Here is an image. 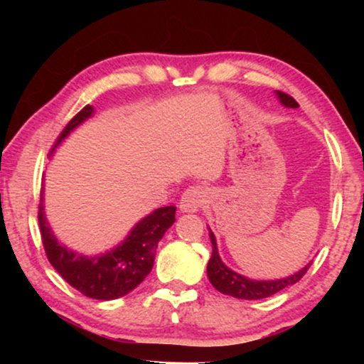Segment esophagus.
I'll list each match as a JSON object with an SVG mask.
<instances>
[{
    "label": "esophagus",
    "mask_w": 364,
    "mask_h": 364,
    "mask_svg": "<svg viewBox=\"0 0 364 364\" xmlns=\"http://www.w3.org/2000/svg\"><path fill=\"white\" fill-rule=\"evenodd\" d=\"M207 196H208V192L205 191V187H202V186L188 187L187 191L182 193L181 210L182 212H197L198 208L205 203Z\"/></svg>",
    "instance_id": "34e87169"
}]
</instances>
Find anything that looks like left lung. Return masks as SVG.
Returning a JSON list of instances; mask_svg holds the SVG:
<instances>
[{
    "mask_svg": "<svg viewBox=\"0 0 364 364\" xmlns=\"http://www.w3.org/2000/svg\"><path fill=\"white\" fill-rule=\"evenodd\" d=\"M277 94L278 97H280V101L285 104L287 107H298V102L291 96H288L287 92L277 91ZM210 240H212V257L207 265V275L212 285L215 287V290L223 293V295L242 298V300H260V298L275 295V293L283 290V288L300 282L303 275L308 272V268H310V265H306L303 270L295 273V275L282 278V280H272V282L248 280L247 277L238 275V273L223 265L220 257H218L217 242H215V237H213V233H210Z\"/></svg>",
    "mask_w": 364,
    "mask_h": 364,
    "instance_id": "obj_1",
    "label": "left lung"
}]
</instances>
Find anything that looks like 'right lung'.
Here are the masks:
<instances>
[{"label": "right lung", "instance_id": "add662e5", "mask_svg": "<svg viewBox=\"0 0 364 364\" xmlns=\"http://www.w3.org/2000/svg\"><path fill=\"white\" fill-rule=\"evenodd\" d=\"M91 114L92 107L84 106L59 134L56 146ZM38 222L44 252L54 270L82 295L94 300H116L141 285L144 278L151 273L156 260L157 243L167 228L176 222V207L168 205L154 210L134 227L122 245L106 255L94 258L76 255L66 247L59 245L44 218L43 193Z\"/></svg>", "mask_w": 364, "mask_h": 364}]
</instances>
